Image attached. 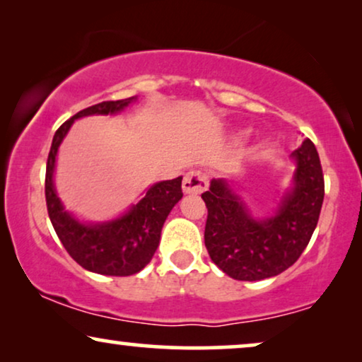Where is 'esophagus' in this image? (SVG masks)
I'll list each match as a JSON object with an SVG mask.
<instances>
[{
	"label": "esophagus",
	"instance_id": "esophagus-1",
	"mask_svg": "<svg viewBox=\"0 0 362 362\" xmlns=\"http://www.w3.org/2000/svg\"><path fill=\"white\" fill-rule=\"evenodd\" d=\"M206 187H209V177H206V173L200 170H190L185 173L184 184H182V189H184L185 194L199 195Z\"/></svg>",
	"mask_w": 362,
	"mask_h": 362
}]
</instances>
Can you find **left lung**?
Instances as JSON below:
<instances>
[{
    "mask_svg": "<svg viewBox=\"0 0 362 362\" xmlns=\"http://www.w3.org/2000/svg\"><path fill=\"white\" fill-rule=\"evenodd\" d=\"M293 189L274 216L257 220L225 180H211L202 194L209 215L205 247L216 267L240 281H258L283 273L310 243L325 199V177L310 139L293 152Z\"/></svg>",
    "mask_w": 362,
    "mask_h": 362,
    "instance_id": "1",
    "label": "left lung"
}]
</instances>
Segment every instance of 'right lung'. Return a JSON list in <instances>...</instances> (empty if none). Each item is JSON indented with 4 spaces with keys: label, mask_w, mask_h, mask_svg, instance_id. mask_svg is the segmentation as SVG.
<instances>
[{
    "label": "right lung",
    "mask_w": 362,
    "mask_h": 362,
    "mask_svg": "<svg viewBox=\"0 0 362 362\" xmlns=\"http://www.w3.org/2000/svg\"><path fill=\"white\" fill-rule=\"evenodd\" d=\"M134 99L136 98L104 100L72 115L56 131L46 165L45 194L47 214L62 247L84 269L109 274V276H131L151 262L160 242L163 221L177 202L184 197L182 177L152 185L146 195L119 218L88 225L81 223L69 211L64 210L59 197L56 195L52 175H54L57 148L76 119L94 114H117Z\"/></svg>",
    "instance_id": "add662e5"
}]
</instances>
